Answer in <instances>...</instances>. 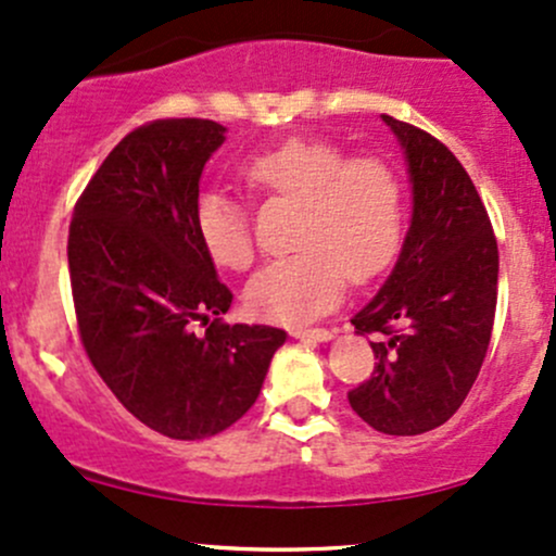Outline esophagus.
I'll use <instances>...</instances> for the list:
<instances>
[{
    "mask_svg": "<svg viewBox=\"0 0 556 556\" xmlns=\"http://www.w3.org/2000/svg\"><path fill=\"white\" fill-rule=\"evenodd\" d=\"M294 339H313V342H331L333 333L326 328H291Z\"/></svg>",
    "mask_w": 556,
    "mask_h": 556,
    "instance_id": "34e87169",
    "label": "esophagus"
}]
</instances>
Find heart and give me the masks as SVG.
I'll list each match as a JSON object with an SVG mask.
<instances>
[{
    "instance_id": "b5f03b06",
    "label": "heart",
    "mask_w": 556,
    "mask_h": 556,
    "mask_svg": "<svg viewBox=\"0 0 556 556\" xmlns=\"http://www.w3.org/2000/svg\"><path fill=\"white\" fill-rule=\"evenodd\" d=\"M241 177L262 195L300 201V252L267 262L247 286V307L262 320L304 326L344 294L348 276L366 280L384 270L403 230V193L379 159H348L337 146L289 137L256 153ZM195 232L214 265L243 270L254 260L249 212L223 190L195 199Z\"/></svg>"
}]
</instances>
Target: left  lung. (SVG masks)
<instances>
[{
	"label": "left lung",
	"mask_w": 556,
	"mask_h": 556,
	"mask_svg": "<svg viewBox=\"0 0 556 556\" xmlns=\"http://www.w3.org/2000/svg\"><path fill=\"white\" fill-rule=\"evenodd\" d=\"M408 166L410 225L390 278L352 326L371 342L374 376L350 392L363 421L384 434H421L469 395L491 344L498 247L467 169L414 124L381 116Z\"/></svg>",
	"instance_id": "obj_1"
}]
</instances>
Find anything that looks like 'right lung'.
<instances>
[{
  "label": "right lung",
  "mask_w": 556,
  "mask_h": 556,
  "mask_svg": "<svg viewBox=\"0 0 556 556\" xmlns=\"http://www.w3.org/2000/svg\"><path fill=\"white\" fill-rule=\"evenodd\" d=\"M225 132L208 118L137 127L94 172L68 230L71 291L94 371L135 419L175 440L212 438L241 419L286 342L280 328L217 318L232 294L193 212Z\"/></svg>",
  "instance_id": "right-lung-1"
}]
</instances>
